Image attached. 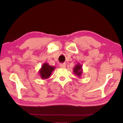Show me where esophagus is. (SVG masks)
Instances as JSON below:
<instances>
[{"mask_svg":"<svg viewBox=\"0 0 123 123\" xmlns=\"http://www.w3.org/2000/svg\"><path fill=\"white\" fill-rule=\"evenodd\" d=\"M59 67H60L61 68H66V65L65 64V63L64 64H61L60 65H59Z\"/></svg>","mask_w":123,"mask_h":123,"instance_id":"obj_1","label":"esophagus"}]
</instances>
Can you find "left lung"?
Masks as SVG:
<instances>
[{
	"label": "left lung",
	"mask_w": 123,
	"mask_h": 123,
	"mask_svg": "<svg viewBox=\"0 0 123 123\" xmlns=\"http://www.w3.org/2000/svg\"><path fill=\"white\" fill-rule=\"evenodd\" d=\"M73 72L76 75H77L79 77H81L83 73V68L80 63H77V65L74 67Z\"/></svg>",
	"instance_id": "left-lung-1"
}]
</instances>
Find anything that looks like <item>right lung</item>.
Returning <instances> with one entry per match:
<instances>
[{"label":"right lung","instance_id":"obj_1","mask_svg":"<svg viewBox=\"0 0 123 123\" xmlns=\"http://www.w3.org/2000/svg\"><path fill=\"white\" fill-rule=\"evenodd\" d=\"M55 68V67L50 66L48 63H44L38 71L41 79L44 80L49 78Z\"/></svg>","mask_w":123,"mask_h":123}]
</instances>
